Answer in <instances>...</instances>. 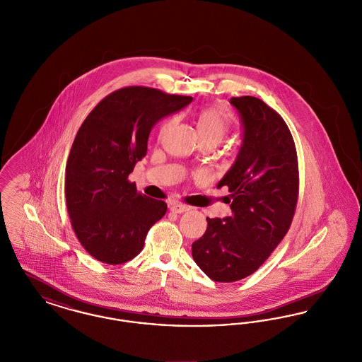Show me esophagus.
<instances>
[{
    "label": "esophagus",
    "mask_w": 362,
    "mask_h": 362,
    "mask_svg": "<svg viewBox=\"0 0 362 362\" xmlns=\"http://www.w3.org/2000/svg\"><path fill=\"white\" fill-rule=\"evenodd\" d=\"M170 209H171V211H173V213L182 214V213H185V211H189V206L185 205V204H177V202H173V204H171Z\"/></svg>",
    "instance_id": "1"
}]
</instances>
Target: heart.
I'll use <instances>...</instances> for the list:
<instances>
[{"instance_id": "heart-1", "label": "heart", "mask_w": 362, "mask_h": 362, "mask_svg": "<svg viewBox=\"0 0 362 362\" xmlns=\"http://www.w3.org/2000/svg\"><path fill=\"white\" fill-rule=\"evenodd\" d=\"M175 118L164 123L163 130H165ZM229 129V117L221 105H213L202 110L198 115V133L201 141H213L218 144Z\"/></svg>"}]
</instances>
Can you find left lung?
<instances>
[{
    "label": "left lung",
    "instance_id": "1",
    "mask_svg": "<svg viewBox=\"0 0 362 362\" xmlns=\"http://www.w3.org/2000/svg\"><path fill=\"white\" fill-rule=\"evenodd\" d=\"M243 123L239 155L217 187L226 186L232 216L209 218L192 243L198 267L216 282L255 273L288 233L298 198V163L281 115L254 96L229 100Z\"/></svg>",
    "mask_w": 362,
    "mask_h": 362
}]
</instances>
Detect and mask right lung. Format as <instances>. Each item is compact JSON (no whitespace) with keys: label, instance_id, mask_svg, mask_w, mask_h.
<instances>
[{"label":"right lung","instance_id":"1","mask_svg":"<svg viewBox=\"0 0 362 362\" xmlns=\"http://www.w3.org/2000/svg\"><path fill=\"white\" fill-rule=\"evenodd\" d=\"M192 102L148 86L121 88L83 122L66 163L70 223L86 252L107 264L136 258L167 204L139 194L129 180L148 151L152 127Z\"/></svg>","mask_w":362,"mask_h":362}]
</instances>
